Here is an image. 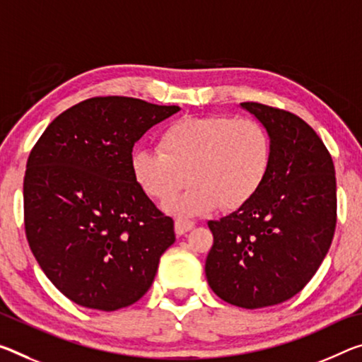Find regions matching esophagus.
<instances>
[{
  "mask_svg": "<svg viewBox=\"0 0 362 362\" xmlns=\"http://www.w3.org/2000/svg\"><path fill=\"white\" fill-rule=\"evenodd\" d=\"M193 227H194V222H192V221H182V219L175 221V233L177 235H185L190 232Z\"/></svg>",
  "mask_w": 362,
  "mask_h": 362,
  "instance_id": "1",
  "label": "esophagus"
}]
</instances>
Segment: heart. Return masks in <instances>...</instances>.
<instances>
[{
    "label": "heart",
    "mask_w": 362,
    "mask_h": 362,
    "mask_svg": "<svg viewBox=\"0 0 362 362\" xmlns=\"http://www.w3.org/2000/svg\"><path fill=\"white\" fill-rule=\"evenodd\" d=\"M159 148L132 154V174L141 190L159 202L190 179L185 193L164 204L169 214L180 217L219 206L242 208L259 192L271 164V139L262 124L223 114L175 120L160 135Z\"/></svg>",
    "instance_id": "obj_1"
}]
</instances>
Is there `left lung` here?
I'll list each match as a JSON object with an SVG mask.
<instances>
[{
  "mask_svg": "<svg viewBox=\"0 0 362 362\" xmlns=\"http://www.w3.org/2000/svg\"><path fill=\"white\" fill-rule=\"evenodd\" d=\"M271 139V164L251 202L209 221L206 279L221 300L245 309L295 296L317 272L337 226L330 153L305 120L261 103H240Z\"/></svg>",
  "mask_w": 362,
  "mask_h": 362,
  "instance_id": "1",
  "label": "left lung"
}]
</instances>
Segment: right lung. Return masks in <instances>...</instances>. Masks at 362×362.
Returning a JSON list of instances; mask_svg holds the SVG:
<instances>
[{
  "mask_svg": "<svg viewBox=\"0 0 362 362\" xmlns=\"http://www.w3.org/2000/svg\"><path fill=\"white\" fill-rule=\"evenodd\" d=\"M179 106L100 96L69 107L30 151L24 177L25 235L57 290L77 305L116 311L150 290L175 242L132 174L134 145Z\"/></svg>",
  "mask_w": 362,
  "mask_h": 362,
  "instance_id": "obj_1",
  "label": "right lung"
}]
</instances>
